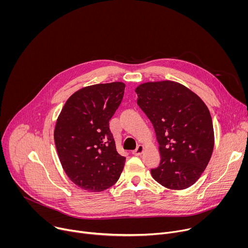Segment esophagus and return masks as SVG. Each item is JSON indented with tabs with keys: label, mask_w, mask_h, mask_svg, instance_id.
<instances>
[{
	"label": "esophagus",
	"mask_w": 248,
	"mask_h": 248,
	"mask_svg": "<svg viewBox=\"0 0 248 248\" xmlns=\"http://www.w3.org/2000/svg\"><path fill=\"white\" fill-rule=\"evenodd\" d=\"M143 151H144V146L143 145H138L137 148L134 151H132V154L135 155V156H138V155L142 154Z\"/></svg>",
	"instance_id": "1"
}]
</instances>
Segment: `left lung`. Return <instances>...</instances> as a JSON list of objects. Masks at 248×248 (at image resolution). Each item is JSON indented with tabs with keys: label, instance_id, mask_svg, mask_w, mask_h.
Returning <instances> with one entry per match:
<instances>
[{
	"label": "left lung",
	"instance_id": "8db88e82",
	"mask_svg": "<svg viewBox=\"0 0 248 248\" xmlns=\"http://www.w3.org/2000/svg\"><path fill=\"white\" fill-rule=\"evenodd\" d=\"M137 104L152 123L160 165L151 170L161 186L182 190L194 185L214 149V129L205 103L185 85L170 80L135 88Z\"/></svg>",
	"mask_w": 248,
	"mask_h": 248
}]
</instances>
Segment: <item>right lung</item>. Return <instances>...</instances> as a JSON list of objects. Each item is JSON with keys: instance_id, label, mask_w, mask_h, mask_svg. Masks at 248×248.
I'll use <instances>...</instances> for the list:
<instances>
[{"instance_id": "obj_1", "label": "right lung", "mask_w": 248, "mask_h": 248, "mask_svg": "<svg viewBox=\"0 0 248 248\" xmlns=\"http://www.w3.org/2000/svg\"><path fill=\"white\" fill-rule=\"evenodd\" d=\"M123 82L83 87L70 96L57 119L54 139L66 175L82 189L99 192L115 185L125 158L116 149L109 121L124 93Z\"/></svg>"}]
</instances>
